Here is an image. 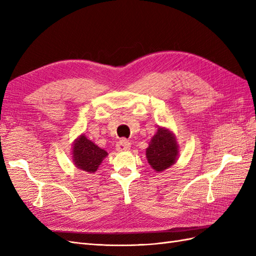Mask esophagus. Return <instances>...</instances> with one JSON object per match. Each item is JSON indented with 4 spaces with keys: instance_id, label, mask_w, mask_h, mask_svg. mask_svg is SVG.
Segmentation results:
<instances>
[{
    "instance_id": "34e87169",
    "label": "esophagus",
    "mask_w": 256,
    "mask_h": 256,
    "mask_svg": "<svg viewBox=\"0 0 256 256\" xmlns=\"http://www.w3.org/2000/svg\"><path fill=\"white\" fill-rule=\"evenodd\" d=\"M130 148V143L125 140V138H122L120 141L118 142V144H116V150L118 152H126V150H129Z\"/></svg>"
}]
</instances>
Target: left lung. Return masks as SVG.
<instances>
[{
	"label": "left lung",
	"instance_id": "1",
	"mask_svg": "<svg viewBox=\"0 0 256 256\" xmlns=\"http://www.w3.org/2000/svg\"><path fill=\"white\" fill-rule=\"evenodd\" d=\"M178 156V145L172 131L158 128L146 148V158L156 172H162L173 166Z\"/></svg>",
	"mask_w": 256,
	"mask_h": 256
}]
</instances>
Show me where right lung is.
<instances>
[{
	"label": "right lung",
	"mask_w": 256,
	"mask_h": 256,
	"mask_svg": "<svg viewBox=\"0 0 256 256\" xmlns=\"http://www.w3.org/2000/svg\"><path fill=\"white\" fill-rule=\"evenodd\" d=\"M108 152L85 136H80L72 145V161L74 166L88 173H95Z\"/></svg>",
	"instance_id": "obj_1"
}]
</instances>
